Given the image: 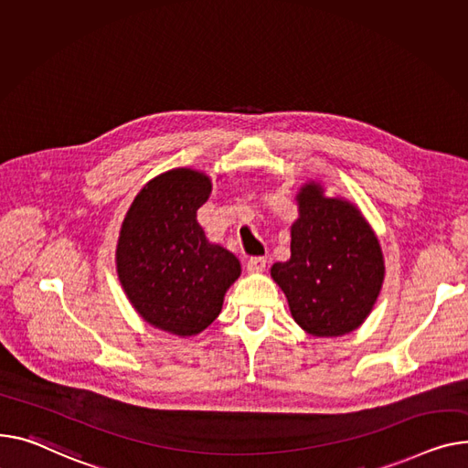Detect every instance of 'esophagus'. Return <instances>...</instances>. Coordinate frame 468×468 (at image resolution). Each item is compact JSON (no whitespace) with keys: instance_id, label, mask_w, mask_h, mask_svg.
Returning a JSON list of instances; mask_svg holds the SVG:
<instances>
[{"instance_id":"obj_1","label":"esophagus","mask_w":468,"mask_h":468,"mask_svg":"<svg viewBox=\"0 0 468 468\" xmlns=\"http://www.w3.org/2000/svg\"><path fill=\"white\" fill-rule=\"evenodd\" d=\"M267 265V260L263 256H252L250 260L246 261V271L248 272H261Z\"/></svg>"}]
</instances>
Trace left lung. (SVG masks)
<instances>
[{"instance_id": "1", "label": "left lung", "mask_w": 468, "mask_h": 468, "mask_svg": "<svg viewBox=\"0 0 468 468\" xmlns=\"http://www.w3.org/2000/svg\"><path fill=\"white\" fill-rule=\"evenodd\" d=\"M299 220L292 226V258L271 274L288 297L293 320L314 336H340L368 316L382 280L378 239L361 212L316 184L297 196Z\"/></svg>"}]
</instances>
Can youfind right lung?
Listing matches in <instances>:
<instances>
[{"mask_svg": "<svg viewBox=\"0 0 468 468\" xmlns=\"http://www.w3.org/2000/svg\"><path fill=\"white\" fill-rule=\"evenodd\" d=\"M210 180L173 169L150 180L123 218L116 267L123 292L144 322L190 336L220 314L224 293L240 274L239 260L210 244L197 224Z\"/></svg>", "mask_w": 468, "mask_h": 468, "instance_id": "right-lung-1", "label": "right lung"}]
</instances>
